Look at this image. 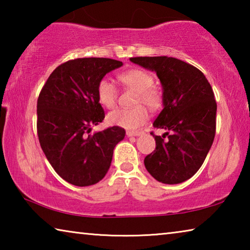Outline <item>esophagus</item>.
<instances>
[{"label": "esophagus", "instance_id": "34e87169", "mask_svg": "<svg viewBox=\"0 0 250 250\" xmlns=\"http://www.w3.org/2000/svg\"><path fill=\"white\" fill-rule=\"evenodd\" d=\"M141 131H126V135L128 137H135V135H140Z\"/></svg>", "mask_w": 250, "mask_h": 250}]
</instances>
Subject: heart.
<instances>
[{"label":"heart","mask_w":250,"mask_h":250,"mask_svg":"<svg viewBox=\"0 0 250 250\" xmlns=\"http://www.w3.org/2000/svg\"><path fill=\"white\" fill-rule=\"evenodd\" d=\"M122 84L137 91L134 97L135 107L131 109H117L108 115V122L125 129H135L146 121L147 111L141 104L146 105L151 111H156L163 104V94L154 84V77L140 68L125 70L118 75ZM97 95L101 104L105 108L116 107L118 91L115 84L108 79H101L97 86Z\"/></svg>","instance_id":"1"}]
</instances>
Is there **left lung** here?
Instances as JSON below:
<instances>
[{"instance_id":"obj_1","label":"left lung","mask_w":250,"mask_h":250,"mask_svg":"<svg viewBox=\"0 0 250 250\" xmlns=\"http://www.w3.org/2000/svg\"><path fill=\"white\" fill-rule=\"evenodd\" d=\"M130 61L156 71L163 87L164 108L153 122L167 131L155 139V150L145 166L156 181L182 183L200 170L216 132L217 104L205 75L177 58L132 57Z\"/></svg>"}]
</instances>
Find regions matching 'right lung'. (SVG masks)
<instances>
[{
    "label": "right lung",
    "mask_w": 250,
    "mask_h": 250,
    "mask_svg": "<svg viewBox=\"0 0 250 250\" xmlns=\"http://www.w3.org/2000/svg\"><path fill=\"white\" fill-rule=\"evenodd\" d=\"M122 62L111 58H76L62 62L42 88L37 99V135L42 150L57 174L76 186L98 183L107 174L113 149L125 131L109 126L89 135L104 119L97 95L104 76Z\"/></svg>",
    "instance_id": "right-lung-1"
}]
</instances>
